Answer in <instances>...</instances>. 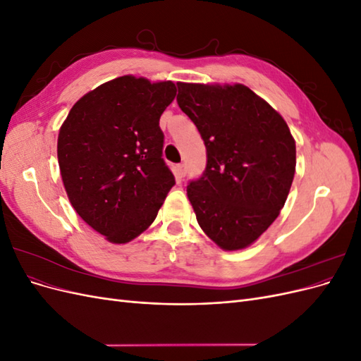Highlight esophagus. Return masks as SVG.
Segmentation results:
<instances>
[{"label":"esophagus","instance_id":"esophagus-1","mask_svg":"<svg viewBox=\"0 0 361 361\" xmlns=\"http://www.w3.org/2000/svg\"><path fill=\"white\" fill-rule=\"evenodd\" d=\"M176 173H178V178H185V174H187V166L185 164H179V166L176 167Z\"/></svg>","mask_w":361,"mask_h":361}]
</instances>
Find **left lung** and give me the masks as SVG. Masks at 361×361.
Instances as JSON below:
<instances>
[{
	"label": "left lung",
	"instance_id": "left-lung-1",
	"mask_svg": "<svg viewBox=\"0 0 361 361\" xmlns=\"http://www.w3.org/2000/svg\"><path fill=\"white\" fill-rule=\"evenodd\" d=\"M178 104L204 141L207 164L187 195L202 231L244 250L274 223L297 166L288 123L244 84L178 82Z\"/></svg>",
	"mask_w": 361,
	"mask_h": 361
}]
</instances>
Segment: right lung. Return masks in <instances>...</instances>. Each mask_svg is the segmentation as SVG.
I'll use <instances>...</instances> for the list:
<instances>
[{
    "label": "right lung",
    "mask_w": 361,
    "mask_h": 361,
    "mask_svg": "<svg viewBox=\"0 0 361 361\" xmlns=\"http://www.w3.org/2000/svg\"><path fill=\"white\" fill-rule=\"evenodd\" d=\"M176 92L173 81L118 76L85 93L60 128L57 157L69 202L113 244L143 233L174 185L161 158L159 117Z\"/></svg>",
    "instance_id": "add662e5"
}]
</instances>
